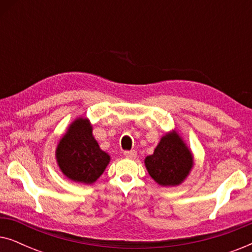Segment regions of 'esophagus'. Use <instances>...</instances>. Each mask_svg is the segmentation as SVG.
I'll return each mask as SVG.
<instances>
[{
    "instance_id": "esophagus-1",
    "label": "esophagus",
    "mask_w": 252,
    "mask_h": 252,
    "mask_svg": "<svg viewBox=\"0 0 252 252\" xmlns=\"http://www.w3.org/2000/svg\"><path fill=\"white\" fill-rule=\"evenodd\" d=\"M136 150H127L124 153V155H125L126 158H128V159H133V158L136 157Z\"/></svg>"
}]
</instances>
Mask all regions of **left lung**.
Instances as JSON below:
<instances>
[{
    "instance_id": "left-lung-1",
    "label": "left lung",
    "mask_w": 252,
    "mask_h": 252,
    "mask_svg": "<svg viewBox=\"0 0 252 252\" xmlns=\"http://www.w3.org/2000/svg\"><path fill=\"white\" fill-rule=\"evenodd\" d=\"M150 177L161 186L181 184L192 167V156L177 133L161 137L154 154L144 160Z\"/></svg>"
}]
</instances>
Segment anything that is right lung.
Returning <instances> with one entry per match:
<instances>
[{"label":"right lung","instance_id":"add662e5","mask_svg":"<svg viewBox=\"0 0 252 252\" xmlns=\"http://www.w3.org/2000/svg\"><path fill=\"white\" fill-rule=\"evenodd\" d=\"M56 158L62 172L68 179L87 185L101 177L110 161L109 155L99 149L93 136L91 124L84 118L75 120L62 137Z\"/></svg>","mask_w":252,"mask_h":252}]
</instances>
